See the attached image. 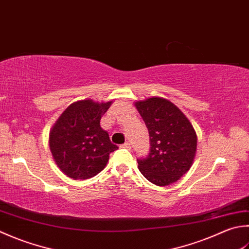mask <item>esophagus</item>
Masks as SVG:
<instances>
[{"label": "esophagus", "mask_w": 249, "mask_h": 249, "mask_svg": "<svg viewBox=\"0 0 249 249\" xmlns=\"http://www.w3.org/2000/svg\"><path fill=\"white\" fill-rule=\"evenodd\" d=\"M121 148H124V149H127V150H129V149L131 148V145H130V143H129V142H125L124 144H121Z\"/></svg>", "instance_id": "1"}]
</instances>
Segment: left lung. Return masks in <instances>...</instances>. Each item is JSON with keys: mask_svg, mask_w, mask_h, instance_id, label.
Returning <instances> with one entry per match:
<instances>
[{"mask_svg": "<svg viewBox=\"0 0 249 249\" xmlns=\"http://www.w3.org/2000/svg\"><path fill=\"white\" fill-rule=\"evenodd\" d=\"M150 136V153L139 159L140 173L155 186L176 182L191 168L197 136L191 122L173 102L151 97L135 102Z\"/></svg>", "mask_w": 249, "mask_h": 249, "instance_id": "8db88e82", "label": "left lung"}]
</instances>
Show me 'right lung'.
<instances>
[{
	"instance_id": "right-lung-1",
	"label": "right lung",
	"mask_w": 249,
	"mask_h": 249,
	"mask_svg": "<svg viewBox=\"0 0 249 249\" xmlns=\"http://www.w3.org/2000/svg\"><path fill=\"white\" fill-rule=\"evenodd\" d=\"M112 101L91 99L71 104L50 131L53 159L66 176L74 180L96 176L106 167L109 155L118 148L101 128L100 120Z\"/></svg>"
}]
</instances>
